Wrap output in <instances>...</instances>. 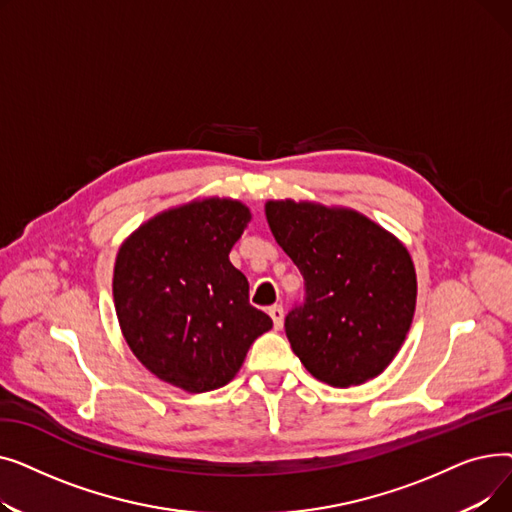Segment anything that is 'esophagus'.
<instances>
[{
  "label": "esophagus",
  "mask_w": 512,
  "mask_h": 512,
  "mask_svg": "<svg viewBox=\"0 0 512 512\" xmlns=\"http://www.w3.org/2000/svg\"><path fill=\"white\" fill-rule=\"evenodd\" d=\"M270 317H272V321H274V328L280 330V328H282V321H284V307H282V305L270 307Z\"/></svg>",
  "instance_id": "esophagus-1"
}]
</instances>
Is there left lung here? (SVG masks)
Segmentation results:
<instances>
[{"instance_id": "obj_1", "label": "left lung", "mask_w": 512, "mask_h": 512, "mask_svg": "<svg viewBox=\"0 0 512 512\" xmlns=\"http://www.w3.org/2000/svg\"><path fill=\"white\" fill-rule=\"evenodd\" d=\"M270 228L305 280L284 330L305 369L348 388L382 373L411 328L417 278L409 251L365 215L270 201Z\"/></svg>"}]
</instances>
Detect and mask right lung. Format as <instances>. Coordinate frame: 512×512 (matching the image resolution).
<instances>
[{
	"mask_svg": "<svg viewBox=\"0 0 512 512\" xmlns=\"http://www.w3.org/2000/svg\"><path fill=\"white\" fill-rule=\"evenodd\" d=\"M249 220L242 203L207 199L157 215L122 245L118 321L130 351L159 380L186 392L218 390L272 328L228 259Z\"/></svg>",
	"mask_w": 512,
	"mask_h": 512,
	"instance_id": "add662e5",
	"label": "right lung"
}]
</instances>
